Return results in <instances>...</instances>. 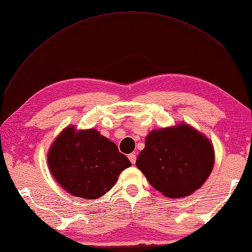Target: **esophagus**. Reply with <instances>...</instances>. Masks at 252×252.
Instances as JSON below:
<instances>
[{
	"label": "esophagus",
	"instance_id": "1",
	"mask_svg": "<svg viewBox=\"0 0 252 252\" xmlns=\"http://www.w3.org/2000/svg\"><path fill=\"white\" fill-rule=\"evenodd\" d=\"M128 158L130 159V162H131L132 164H134L135 161H136V156H135L134 154H130V155H128Z\"/></svg>",
	"mask_w": 252,
	"mask_h": 252
}]
</instances>
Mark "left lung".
Listing matches in <instances>:
<instances>
[{"mask_svg": "<svg viewBox=\"0 0 252 252\" xmlns=\"http://www.w3.org/2000/svg\"><path fill=\"white\" fill-rule=\"evenodd\" d=\"M135 165L158 191L179 199L193 193L207 180L215 165V149L203 133L181 123L152 130Z\"/></svg>", "mask_w": 252, "mask_h": 252, "instance_id": "obj_1", "label": "left lung"}]
</instances>
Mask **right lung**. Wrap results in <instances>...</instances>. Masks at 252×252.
Listing matches in <instances>:
<instances>
[{
	"label": "right lung",
	"instance_id": "1",
	"mask_svg": "<svg viewBox=\"0 0 252 252\" xmlns=\"http://www.w3.org/2000/svg\"><path fill=\"white\" fill-rule=\"evenodd\" d=\"M48 167L59 185L73 196L94 200L114 186L120 173L130 167L117 145L95 129L68 126L52 143Z\"/></svg>",
	"mask_w": 252,
	"mask_h": 252
}]
</instances>
